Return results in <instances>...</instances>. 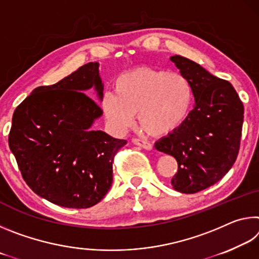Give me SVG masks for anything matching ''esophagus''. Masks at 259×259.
I'll return each instance as SVG.
<instances>
[{
  "label": "esophagus",
  "instance_id": "34e87169",
  "mask_svg": "<svg viewBox=\"0 0 259 259\" xmlns=\"http://www.w3.org/2000/svg\"><path fill=\"white\" fill-rule=\"evenodd\" d=\"M133 144H135V145H137L139 147L142 148H145V150H152L153 148V145L151 143H148L147 140H144V139H139V138H133Z\"/></svg>",
  "mask_w": 259,
  "mask_h": 259
}]
</instances>
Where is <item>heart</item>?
I'll return each mask as SVG.
<instances>
[{"label":"heart","mask_w":259,"mask_h":259,"mask_svg":"<svg viewBox=\"0 0 259 259\" xmlns=\"http://www.w3.org/2000/svg\"><path fill=\"white\" fill-rule=\"evenodd\" d=\"M194 95L190 81L181 73L139 67L117 78L114 95L103 99L107 119L119 129L134 124L135 115L148 135L160 137L178 130L192 112Z\"/></svg>","instance_id":"b5f03b06"}]
</instances>
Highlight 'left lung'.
I'll return each instance as SVG.
<instances>
[{
  "label": "left lung",
  "mask_w": 259,
  "mask_h": 259,
  "mask_svg": "<svg viewBox=\"0 0 259 259\" xmlns=\"http://www.w3.org/2000/svg\"><path fill=\"white\" fill-rule=\"evenodd\" d=\"M170 60L190 81L195 104L184 125L157 140L155 148L177 160L175 190L193 194L221 181L234 164L244 108L229 81L185 57L176 55Z\"/></svg>",
  "instance_id": "left-lung-1"
}]
</instances>
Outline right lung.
<instances>
[{"instance_id": "add662e5", "label": "right lung", "mask_w": 259, "mask_h": 259, "mask_svg": "<svg viewBox=\"0 0 259 259\" xmlns=\"http://www.w3.org/2000/svg\"><path fill=\"white\" fill-rule=\"evenodd\" d=\"M99 64L88 63L54 85L38 87L16 108L9 147L24 181L38 196L65 208L97 204L113 182V159L126 144L91 126L103 115Z\"/></svg>"}]
</instances>
